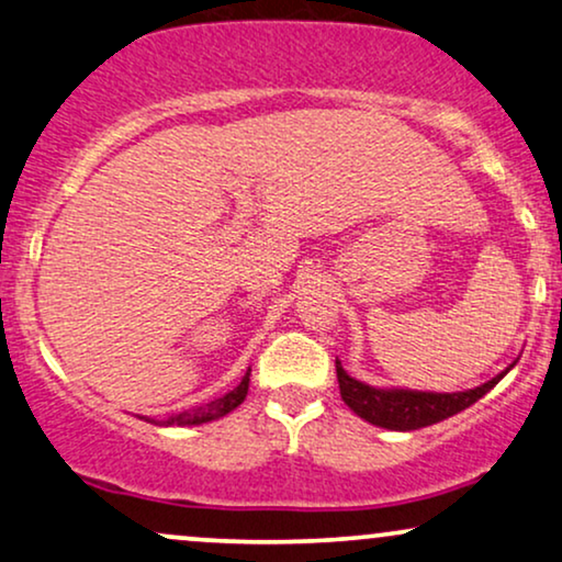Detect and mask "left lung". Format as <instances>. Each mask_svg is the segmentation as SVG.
<instances>
[{"label": "left lung", "mask_w": 562, "mask_h": 562, "mask_svg": "<svg viewBox=\"0 0 562 562\" xmlns=\"http://www.w3.org/2000/svg\"><path fill=\"white\" fill-rule=\"evenodd\" d=\"M501 379L503 373L495 375L493 381L482 383L477 389L457 394L404 392V389L383 392V389L366 386V383L350 379L342 363L337 360V381L342 402L355 412V415L363 417V420L389 430H417L425 428V425L446 420V417L470 407V404L477 402L480 396H485Z\"/></svg>", "instance_id": "8db88e82"}]
</instances>
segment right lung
Returning a JSON list of instances; mask_svg holds the SVG:
<instances>
[{
    "instance_id": "1",
    "label": "right lung",
    "mask_w": 562,
    "mask_h": 562,
    "mask_svg": "<svg viewBox=\"0 0 562 562\" xmlns=\"http://www.w3.org/2000/svg\"><path fill=\"white\" fill-rule=\"evenodd\" d=\"M248 375H251V368H248L244 381L238 383L233 392H228L225 396H220V400H212L207 404H199V407L189 409V412H181V415H173L168 417V420H162V425H199V423H210V420H217V417L228 415L231 409H236L240 402L246 400V392H248Z\"/></svg>"
}]
</instances>
